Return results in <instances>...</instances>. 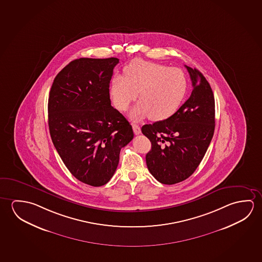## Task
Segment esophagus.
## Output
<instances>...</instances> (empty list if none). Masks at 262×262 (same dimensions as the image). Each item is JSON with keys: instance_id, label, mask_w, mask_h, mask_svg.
<instances>
[{"instance_id": "1", "label": "esophagus", "mask_w": 262, "mask_h": 262, "mask_svg": "<svg viewBox=\"0 0 262 262\" xmlns=\"http://www.w3.org/2000/svg\"><path fill=\"white\" fill-rule=\"evenodd\" d=\"M132 127H133L134 133L136 134V135H139V134L141 133V129H140L139 125L133 123L132 124Z\"/></svg>"}]
</instances>
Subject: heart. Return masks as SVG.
<instances>
[{"instance_id": "obj_1", "label": "heart", "mask_w": 262, "mask_h": 262, "mask_svg": "<svg viewBox=\"0 0 262 262\" xmlns=\"http://www.w3.org/2000/svg\"><path fill=\"white\" fill-rule=\"evenodd\" d=\"M187 89V78L179 68L135 60L125 67V77H113L110 96L117 110L123 112L138 93L140 101L130 111V117L134 120L149 117L151 120L162 121L177 112Z\"/></svg>"}]
</instances>
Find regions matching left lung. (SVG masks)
I'll return each mask as SVG.
<instances>
[{
	"label": "left lung",
	"mask_w": 262,
	"mask_h": 262,
	"mask_svg": "<svg viewBox=\"0 0 262 262\" xmlns=\"http://www.w3.org/2000/svg\"><path fill=\"white\" fill-rule=\"evenodd\" d=\"M191 95L172 117L142 126L151 142L145 156L150 173L162 184L173 185L189 178L208 150L215 130V99L200 71L187 67Z\"/></svg>",
	"instance_id": "1"
}]
</instances>
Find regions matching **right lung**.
Segmentation results:
<instances>
[{
	"mask_svg": "<svg viewBox=\"0 0 262 262\" xmlns=\"http://www.w3.org/2000/svg\"><path fill=\"white\" fill-rule=\"evenodd\" d=\"M119 59L80 58L55 76L48 99L51 138L71 174L101 187L133 139L132 126L111 105L109 84Z\"/></svg>",
	"mask_w": 262,
	"mask_h": 262,
	"instance_id": "obj_1",
	"label": "right lung"
}]
</instances>
